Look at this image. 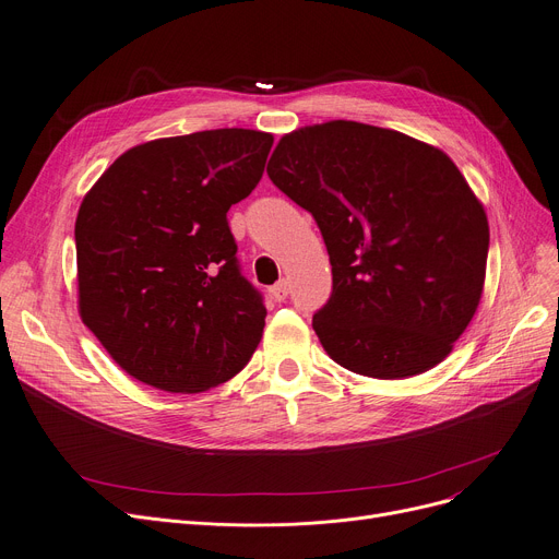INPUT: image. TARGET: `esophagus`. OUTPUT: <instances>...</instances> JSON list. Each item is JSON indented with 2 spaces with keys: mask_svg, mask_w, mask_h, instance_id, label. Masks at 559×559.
I'll use <instances>...</instances> for the list:
<instances>
[{
  "mask_svg": "<svg viewBox=\"0 0 559 559\" xmlns=\"http://www.w3.org/2000/svg\"><path fill=\"white\" fill-rule=\"evenodd\" d=\"M289 281L287 278H283V281H278L276 285H272L270 287V295H272V299H276V301H283V299H287V295H289Z\"/></svg>",
  "mask_w": 559,
  "mask_h": 559,
  "instance_id": "esophagus-1",
  "label": "esophagus"
}]
</instances>
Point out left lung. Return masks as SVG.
Listing matches in <instances>:
<instances>
[{"instance_id": "8db88e82", "label": "left lung", "mask_w": 559, "mask_h": 559, "mask_svg": "<svg viewBox=\"0 0 559 559\" xmlns=\"http://www.w3.org/2000/svg\"><path fill=\"white\" fill-rule=\"evenodd\" d=\"M267 174L306 209L333 264L312 317L348 371L407 378L432 369L472 321L489 224L455 163L399 131L335 120L283 135Z\"/></svg>"}]
</instances>
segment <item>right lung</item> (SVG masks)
Here are the masks:
<instances>
[{"label":"right lung","mask_w":559,"mask_h":559,"mask_svg":"<svg viewBox=\"0 0 559 559\" xmlns=\"http://www.w3.org/2000/svg\"><path fill=\"white\" fill-rule=\"evenodd\" d=\"M274 138L215 129L117 158L74 226L79 312L142 383L194 394L251 360L267 308L242 276L226 213L258 186Z\"/></svg>","instance_id":"right-lung-1"}]
</instances>
